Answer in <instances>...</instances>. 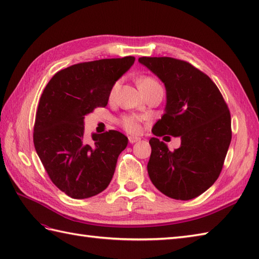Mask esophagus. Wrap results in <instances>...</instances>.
I'll use <instances>...</instances> for the list:
<instances>
[{
    "instance_id": "esophagus-1",
    "label": "esophagus",
    "mask_w": 259,
    "mask_h": 259,
    "mask_svg": "<svg viewBox=\"0 0 259 259\" xmlns=\"http://www.w3.org/2000/svg\"><path fill=\"white\" fill-rule=\"evenodd\" d=\"M128 139H129V142H130V144H135V142H138V141H140V138H138V137H133V136H130Z\"/></svg>"
}]
</instances>
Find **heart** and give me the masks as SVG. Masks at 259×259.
I'll return each instance as SVG.
<instances>
[{
  "instance_id": "obj_1",
  "label": "heart",
  "mask_w": 259,
  "mask_h": 259,
  "mask_svg": "<svg viewBox=\"0 0 259 259\" xmlns=\"http://www.w3.org/2000/svg\"><path fill=\"white\" fill-rule=\"evenodd\" d=\"M119 82H115L112 91L117 89ZM155 85H160L158 83V81L155 80L151 76H145V78H141L139 80V88L140 90L146 89V88L155 87ZM120 124L123 126V129L128 131L130 134H137L140 129L139 126V119L136 117V115H123L122 118L120 119Z\"/></svg>"
}]
</instances>
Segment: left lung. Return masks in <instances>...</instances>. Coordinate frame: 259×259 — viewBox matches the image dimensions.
<instances>
[{
    "mask_svg": "<svg viewBox=\"0 0 259 259\" xmlns=\"http://www.w3.org/2000/svg\"><path fill=\"white\" fill-rule=\"evenodd\" d=\"M139 62L163 82L167 92L164 113L152 126L156 137L149 140L150 180L170 198L192 199L222 172L232 141L227 103L213 81L189 62L169 57H142ZM166 134L182 139L178 150L170 152L157 139Z\"/></svg>",
    "mask_w": 259,
    "mask_h": 259,
    "instance_id": "1",
    "label": "left lung"
}]
</instances>
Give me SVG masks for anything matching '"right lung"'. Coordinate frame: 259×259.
<instances>
[{"label":"right lung","instance_id":"right-lung-1","mask_svg":"<svg viewBox=\"0 0 259 259\" xmlns=\"http://www.w3.org/2000/svg\"><path fill=\"white\" fill-rule=\"evenodd\" d=\"M135 57L73 64L52 76L35 114L33 142L52 183L74 199L100 194L111 181L118 157L128 145L119 131L84 139V115L108 104L112 87Z\"/></svg>","mask_w":259,"mask_h":259}]
</instances>
